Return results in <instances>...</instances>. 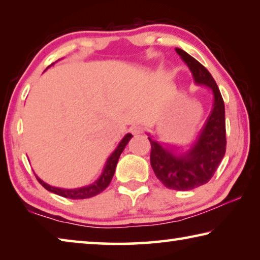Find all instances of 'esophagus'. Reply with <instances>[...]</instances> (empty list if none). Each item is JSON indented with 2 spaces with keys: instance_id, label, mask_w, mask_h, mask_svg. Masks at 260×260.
I'll list each match as a JSON object with an SVG mask.
<instances>
[{
  "instance_id": "obj_1",
  "label": "esophagus",
  "mask_w": 260,
  "mask_h": 260,
  "mask_svg": "<svg viewBox=\"0 0 260 260\" xmlns=\"http://www.w3.org/2000/svg\"><path fill=\"white\" fill-rule=\"evenodd\" d=\"M129 131H131V133H132V134L138 135V134H141V133H142V132H143V127H142V126H140V125H133V126H131Z\"/></svg>"
}]
</instances>
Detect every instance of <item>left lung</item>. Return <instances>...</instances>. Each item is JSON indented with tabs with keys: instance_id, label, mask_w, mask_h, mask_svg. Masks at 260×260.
<instances>
[{
	"instance_id": "1",
	"label": "left lung",
	"mask_w": 260,
	"mask_h": 260,
	"mask_svg": "<svg viewBox=\"0 0 260 260\" xmlns=\"http://www.w3.org/2000/svg\"><path fill=\"white\" fill-rule=\"evenodd\" d=\"M192 74L196 85L212 91V110L197 139L187 149L174 151L149 136L151 143L150 164L156 177L166 188L190 190L210 181L226 152L225 104L210 72L186 51L175 48Z\"/></svg>"
}]
</instances>
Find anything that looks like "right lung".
<instances>
[{"label":"right lung","instance_id":"add662e5","mask_svg":"<svg viewBox=\"0 0 260 260\" xmlns=\"http://www.w3.org/2000/svg\"><path fill=\"white\" fill-rule=\"evenodd\" d=\"M133 138V135L131 133H127L122 140L118 144V147L114 149V151L110 155V157L107 159V162L103 167L102 173H101L98 180H95L93 183L88 184V186H83V187H79V188H73V189H65V188H58V187H54L50 186V184L46 183L45 181L37 177L43 187H45L48 191L54 192L56 195H59L61 197H67V199H71V200H83V199H90V197L99 195L100 192H102L105 188H107L111 180L113 178L114 171H116V166L118 159L121 155V152L124 151L125 147L128 143V141Z\"/></svg>","mask_w":260,"mask_h":260}]
</instances>
